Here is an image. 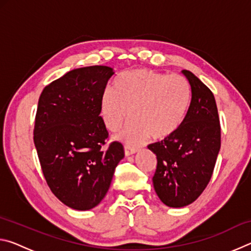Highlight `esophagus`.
<instances>
[{"mask_svg":"<svg viewBox=\"0 0 251 251\" xmlns=\"http://www.w3.org/2000/svg\"><path fill=\"white\" fill-rule=\"evenodd\" d=\"M138 148L137 147H133V146H128V145H125L124 147V152H125V156H130L135 154V152H137Z\"/></svg>","mask_w":251,"mask_h":251,"instance_id":"obj_1","label":"esophagus"}]
</instances>
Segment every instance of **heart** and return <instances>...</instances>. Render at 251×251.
Here are the masks:
<instances>
[{"mask_svg": "<svg viewBox=\"0 0 251 251\" xmlns=\"http://www.w3.org/2000/svg\"><path fill=\"white\" fill-rule=\"evenodd\" d=\"M190 100L192 88L184 76L137 69L116 78L113 90L106 88L100 109L110 131H116L129 115L131 120L117 139L137 145L150 135L161 141L175 134L185 121Z\"/></svg>", "mask_w": 251, "mask_h": 251, "instance_id": "obj_1", "label": "heart"}]
</instances>
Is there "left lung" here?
Listing matches in <instances>:
<instances>
[{"label": "left lung", "mask_w": 251, "mask_h": 251, "mask_svg": "<svg viewBox=\"0 0 251 251\" xmlns=\"http://www.w3.org/2000/svg\"><path fill=\"white\" fill-rule=\"evenodd\" d=\"M192 100L175 134L148 145L157 156L152 177L155 192L165 205L185 207L201 196L209 182L220 150V124L214 94L192 72L184 70Z\"/></svg>", "instance_id": "left-lung-1"}]
</instances>
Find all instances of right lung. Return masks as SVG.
<instances>
[{
  "label": "right lung",
  "mask_w": 251,
  "mask_h": 251,
  "mask_svg": "<svg viewBox=\"0 0 251 251\" xmlns=\"http://www.w3.org/2000/svg\"><path fill=\"white\" fill-rule=\"evenodd\" d=\"M112 67L95 65L67 72L42 92L34 144L52 193L64 205L90 210L103 201L124 148L113 142L100 116V96Z\"/></svg>",
  "instance_id": "obj_1"
}]
</instances>
